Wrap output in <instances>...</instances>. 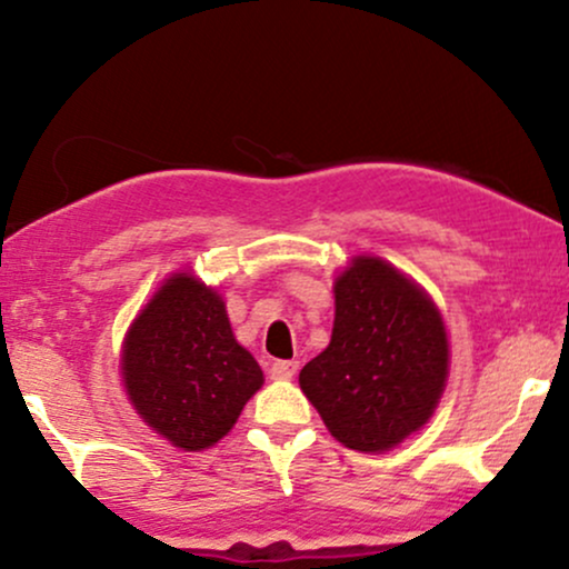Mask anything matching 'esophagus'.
<instances>
[{
    "mask_svg": "<svg viewBox=\"0 0 569 569\" xmlns=\"http://www.w3.org/2000/svg\"><path fill=\"white\" fill-rule=\"evenodd\" d=\"M299 363L297 361H276L270 367V377L272 380H291L293 375H297Z\"/></svg>",
    "mask_w": 569,
    "mask_h": 569,
    "instance_id": "esophagus-1",
    "label": "esophagus"
}]
</instances>
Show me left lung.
Listing matches in <instances>:
<instances>
[{
    "label": "left lung",
    "instance_id": "left-lung-1",
    "mask_svg": "<svg viewBox=\"0 0 569 569\" xmlns=\"http://www.w3.org/2000/svg\"><path fill=\"white\" fill-rule=\"evenodd\" d=\"M449 342L439 307L380 257H356L335 280V329L299 388L339 443L388 452L439 407Z\"/></svg>",
    "mask_w": 569,
    "mask_h": 569
}]
</instances>
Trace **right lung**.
<instances>
[{
  "label": "right lung",
  "mask_w": 569,
  "mask_h": 569,
  "mask_svg": "<svg viewBox=\"0 0 569 569\" xmlns=\"http://www.w3.org/2000/svg\"><path fill=\"white\" fill-rule=\"evenodd\" d=\"M122 382L149 428L198 452L230 433L264 375L234 339L224 299L192 272H176L130 323Z\"/></svg>",
  "instance_id": "obj_1"
}]
</instances>
